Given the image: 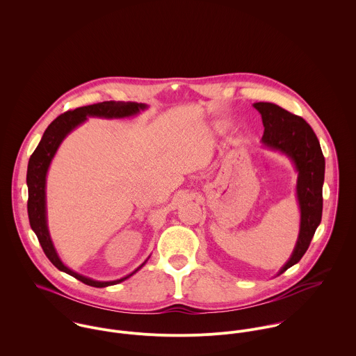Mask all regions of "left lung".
Instances as JSON below:
<instances>
[{
	"label": "left lung",
	"mask_w": 356,
	"mask_h": 356,
	"mask_svg": "<svg viewBox=\"0 0 356 356\" xmlns=\"http://www.w3.org/2000/svg\"><path fill=\"white\" fill-rule=\"evenodd\" d=\"M261 115L264 133L261 144L289 157L298 172L296 197L300 208V229L295 250L280 274L296 264L305 254L322 218V186L325 157L319 141L303 118L271 102H254Z\"/></svg>",
	"instance_id": "1"
}]
</instances>
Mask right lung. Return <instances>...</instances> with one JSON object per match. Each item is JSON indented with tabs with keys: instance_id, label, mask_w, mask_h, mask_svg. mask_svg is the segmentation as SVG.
<instances>
[{
	"instance_id": "right-lung-1",
	"label": "right lung",
	"mask_w": 356,
	"mask_h": 356,
	"mask_svg": "<svg viewBox=\"0 0 356 356\" xmlns=\"http://www.w3.org/2000/svg\"><path fill=\"white\" fill-rule=\"evenodd\" d=\"M148 106L145 104L138 102H105L81 106L74 111H68L58 118H56L48 129L45 130L38 147L35 148L34 153L31 154L29 160L27 167V188H29V219L30 226L33 232L37 234L38 241L44 250L48 259L56 266L60 271H64L74 278L79 280L81 282L95 286V288H105L109 285L119 284L127 278H130L133 274H136L147 261L148 259L138 266L133 273L129 275L115 280V281H96L92 278H88L82 274L75 273L74 270L68 268L60 259L57 254L53 241H51L49 229H48V218H47V175L51 165V160L57 152L58 147L64 141V138L74 131L78 126H81L88 118H102V119H123V118H131L138 115L141 111H145Z\"/></svg>"
}]
</instances>
